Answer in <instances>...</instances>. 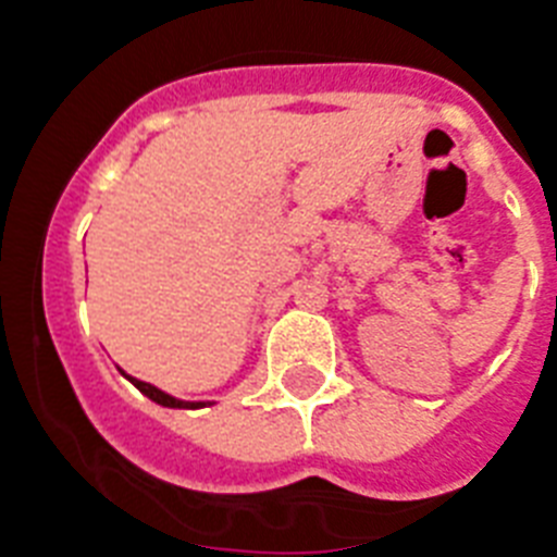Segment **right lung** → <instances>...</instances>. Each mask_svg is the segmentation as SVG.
<instances>
[{
    "label": "right lung",
    "instance_id": "obj_1",
    "mask_svg": "<svg viewBox=\"0 0 557 557\" xmlns=\"http://www.w3.org/2000/svg\"><path fill=\"white\" fill-rule=\"evenodd\" d=\"M127 376V373H124ZM129 382H133L138 391H141L144 396H149L152 401H158V405H163V408H203L207 401H184V399H175V396L170 394H163V391H158L156 385H149V382H141V380H135V376H127Z\"/></svg>",
    "mask_w": 557,
    "mask_h": 557
}]
</instances>
